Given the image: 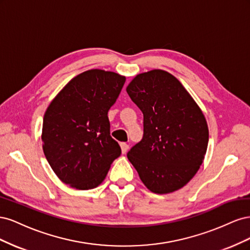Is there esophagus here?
<instances>
[{
	"label": "esophagus",
	"instance_id": "1",
	"mask_svg": "<svg viewBox=\"0 0 250 250\" xmlns=\"http://www.w3.org/2000/svg\"><path fill=\"white\" fill-rule=\"evenodd\" d=\"M120 146H121V150H122V153H126L128 148H129L128 144H126V143H121Z\"/></svg>",
	"mask_w": 250,
	"mask_h": 250
}]
</instances>
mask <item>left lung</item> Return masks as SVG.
I'll list each match as a JSON object with an SVG mask.
<instances>
[{
  "label": "left lung",
  "instance_id": "left-lung-1",
  "mask_svg": "<svg viewBox=\"0 0 250 250\" xmlns=\"http://www.w3.org/2000/svg\"><path fill=\"white\" fill-rule=\"evenodd\" d=\"M126 90L144 116L143 139L127 153L128 160L151 192L179 190L197 173L206 155V118L168 72L140 74Z\"/></svg>",
  "mask_w": 250,
  "mask_h": 250
}]
</instances>
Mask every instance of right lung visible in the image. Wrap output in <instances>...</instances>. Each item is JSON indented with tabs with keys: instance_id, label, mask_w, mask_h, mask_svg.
<instances>
[{
	"instance_id": "1",
	"label": "right lung",
	"mask_w": 250,
	"mask_h": 250,
	"mask_svg": "<svg viewBox=\"0 0 250 250\" xmlns=\"http://www.w3.org/2000/svg\"><path fill=\"white\" fill-rule=\"evenodd\" d=\"M126 78L89 70L73 78L46 110L42 149L59 179L78 190L99 186L121 147L110 137L108 110Z\"/></svg>"
}]
</instances>
